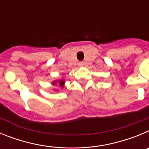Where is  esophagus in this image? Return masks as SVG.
<instances>
[{
  "label": "esophagus",
  "mask_w": 149,
  "mask_h": 149,
  "mask_svg": "<svg viewBox=\"0 0 149 149\" xmlns=\"http://www.w3.org/2000/svg\"><path fill=\"white\" fill-rule=\"evenodd\" d=\"M78 65L80 67H83L84 65V63H82V62H81V63H79Z\"/></svg>",
  "instance_id": "34e87169"
}]
</instances>
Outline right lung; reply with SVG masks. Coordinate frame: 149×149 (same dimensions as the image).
Listing matches in <instances>:
<instances>
[{
	"mask_svg": "<svg viewBox=\"0 0 149 149\" xmlns=\"http://www.w3.org/2000/svg\"><path fill=\"white\" fill-rule=\"evenodd\" d=\"M65 80H63V79H60V80H56V81H54L53 83H52V85L53 86H57V85H59V86H60V87L63 88V86H64V85H65ZM55 90H57V89H55Z\"/></svg>",
	"mask_w": 149,
	"mask_h": 149,
	"instance_id": "obj_1",
	"label": "right lung"
}]
</instances>
